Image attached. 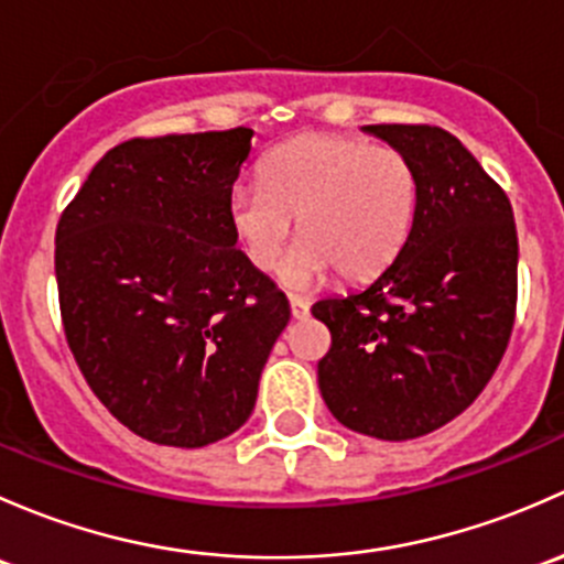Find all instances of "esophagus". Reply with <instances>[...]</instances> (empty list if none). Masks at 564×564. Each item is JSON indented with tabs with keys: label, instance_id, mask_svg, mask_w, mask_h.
Wrapping results in <instances>:
<instances>
[{
	"label": "esophagus",
	"instance_id": "esophagus-1",
	"mask_svg": "<svg viewBox=\"0 0 564 564\" xmlns=\"http://www.w3.org/2000/svg\"><path fill=\"white\" fill-rule=\"evenodd\" d=\"M290 315H293L295 321H304V317L310 315V304H306L304 299H299V295H290Z\"/></svg>",
	"mask_w": 564,
	"mask_h": 564
}]
</instances>
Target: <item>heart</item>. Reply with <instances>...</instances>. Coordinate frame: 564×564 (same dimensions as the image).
<instances>
[{
  "instance_id": "heart-1",
  "label": "heart",
  "mask_w": 564,
  "mask_h": 564,
  "mask_svg": "<svg viewBox=\"0 0 564 564\" xmlns=\"http://www.w3.org/2000/svg\"><path fill=\"white\" fill-rule=\"evenodd\" d=\"M417 214V173L393 147L361 138L301 135L263 162V182L241 178L228 193L236 241L258 271L280 263L295 234L280 282L306 290L334 269L345 280H369L397 260Z\"/></svg>"
}]
</instances>
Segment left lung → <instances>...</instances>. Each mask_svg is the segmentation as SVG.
<instances>
[{
	"label": "left lung",
	"instance_id": "1",
	"mask_svg": "<svg viewBox=\"0 0 564 564\" xmlns=\"http://www.w3.org/2000/svg\"><path fill=\"white\" fill-rule=\"evenodd\" d=\"M364 132L410 156L417 214L388 269L312 306L330 330L317 386L341 426L402 443L454 421L495 375L513 328L519 239L508 195L451 132Z\"/></svg>",
	"mask_w": 564,
	"mask_h": 564
}]
</instances>
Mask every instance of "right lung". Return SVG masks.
Wrapping results in <instances>:
<instances>
[{"label": "right lung", "instance_id": "right-lung-1", "mask_svg": "<svg viewBox=\"0 0 564 564\" xmlns=\"http://www.w3.org/2000/svg\"><path fill=\"white\" fill-rule=\"evenodd\" d=\"M252 138L239 127L121 143L56 228L69 350L110 415L152 443L203 448L241 429L290 321L228 219Z\"/></svg>", "mask_w": 564, "mask_h": 564}]
</instances>
